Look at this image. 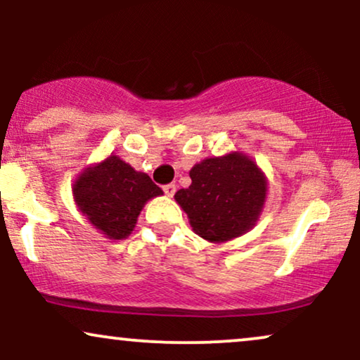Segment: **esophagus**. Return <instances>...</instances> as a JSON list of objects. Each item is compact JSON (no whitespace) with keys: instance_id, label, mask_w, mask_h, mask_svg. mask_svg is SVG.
<instances>
[{"instance_id":"esophagus-1","label":"esophagus","mask_w":360,"mask_h":360,"mask_svg":"<svg viewBox=\"0 0 360 360\" xmlns=\"http://www.w3.org/2000/svg\"><path fill=\"white\" fill-rule=\"evenodd\" d=\"M164 193H166V196H169V198H172L174 196V193H176V184H166L164 186Z\"/></svg>"}]
</instances>
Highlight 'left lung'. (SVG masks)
Wrapping results in <instances>:
<instances>
[{
	"label": "left lung",
	"instance_id": "obj_1",
	"mask_svg": "<svg viewBox=\"0 0 360 360\" xmlns=\"http://www.w3.org/2000/svg\"><path fill=\"white\" fill-rule=\"evenodd\" d=\"M191 186L174 194L194 233L220 243L249 232L262 213L267 179L249 155L230 152L201 160L191 171Z\"/></svg>",
	"mask_w": 360,
	"mask_h": 360
}]
</instances>
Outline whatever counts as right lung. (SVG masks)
<instances>
[{"label":"right lung","mask_w":360,"mask_h":360,"mask_svg":"<svg viewBox=\"0 0 360 360\" xmlns=\"http://www.w3.org/2000/svg\"><path fill=\"white\" fill-rule=\"evenodd\" d=\"M74 201L91 225L111 240L131 233L143 205L162 189L146 172L111 154L96 166L86 167L72 186Z\"/></svg>","instance_id":"obj_1"}]
</instances>
